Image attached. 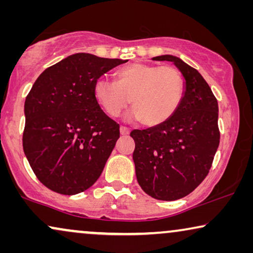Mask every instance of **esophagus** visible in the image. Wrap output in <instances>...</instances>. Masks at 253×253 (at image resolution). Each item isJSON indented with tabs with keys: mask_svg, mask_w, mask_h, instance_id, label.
I'll return each mask as SVG.
<instances>
[{
	"mask_svg": "<svg viewBox=\"0 0 253 253\" xmlns=\"http://www.w3.org/2000/svg\"><path fill=\"white\" fill-rule=\"evenodd\" d=\"M120 132H121V134H123V136H126V134L130 133V129H129V127L122 126L120 127Z\"/></svg>",
	"mask_w": 253,
	"mask_h": 253,
	"instance_id": "34e87169",
	"label": "esophagus"
}]
</instances>
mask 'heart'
I'll return each instance as SVG.
<instances>
[{"instance_id": "b5f03b06", "label": "heart", "mask_w": 253, "mask_h": 253, "mask_svg": "<svg viewBox=\"0 0 253 253\" xmlns=\"http://www.w3.org/2000/svg\"><path fill=\"white\" fill-rule=\"evenodd\" d=\"M115 77L116 82L99 78L93 87L96 102L112 117L120 116L131 101L132 119L160 126L177 112L184 96V78L170 65L137 62L119 69Z\"/></svg>"}]
</instances>
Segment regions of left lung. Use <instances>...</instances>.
Listing matches in <instances>:
<instances>
[{
	"label": "left lung",
	"mask_w": 253,
	"mask_h": 253,
	"mask_svg": "<svg viewBox=\"0 0 253 253\" xmlns=\"http://www.w3.org/2000/svg\"><path fill=\"white\" fill-rule=\"evenodd\" d=\"M170 61L185 79L182 103L167 122L133 130V162L137 181L148 196L159 200L181 199L209 174L220 143L219 106L203 76L172 55L153 57Z\"/></svg>",
	"instance_id": "left-lung-1"
}]
</instances>
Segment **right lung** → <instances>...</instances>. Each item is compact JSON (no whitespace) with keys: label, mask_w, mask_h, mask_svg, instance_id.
<instances>
[{"label":"right lung","mask_w":253,"mask_h":253,"mask_svg":"<svg viewBox=\"0 0 253 253\" xmlns=\"http://www.w3.org/2000/svg\"><path fill=\"white\" fill-rule=\"evenodd\" d=\"M126 61L78 53L47 68L26 96L23 148L37 178L72 196L100 177L120 126L100 108L95 82Z\"/></svg>","instance_id":"add662e5"}]
</instances>
